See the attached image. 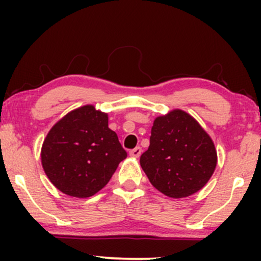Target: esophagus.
<instances>
[{"mask_svg":"<svg viewBox=\"0 0 261 261\" xmlns=\"http://www.w3.org/2000/svg\"><path fill=\"white\" fill-rule=\"evenodd\" d=\"M141 153H142V149H141V147H136V148L131 149V151H130V155H131V157H134V158H139Z\"/></svg>","mask_w":261,"mask_h":261,"instance_id":"1","label":"esophagus"}]
</instances>
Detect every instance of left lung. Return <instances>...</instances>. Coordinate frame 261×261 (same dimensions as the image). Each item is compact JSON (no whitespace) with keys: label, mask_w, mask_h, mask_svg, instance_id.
Instances as JSON below:
<instances>
[{"label":"left lung","mask_w":261,"mask_h":261,"mask_svg":"<svg viewBox=\"0 0 261 261\" xmlns=\"http://www.w3.org/2000/svg\"><path fill=\"white\" fill-rule=\"evenodd\" d=\"M140 164L158 191L181 199L205 187L216 168L217 152L201 125L190 114L174 109L154 119Z\"/></svg>","instance_id":"8db88e82"}]
</instances>
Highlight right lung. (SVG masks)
<instances>
[{"instance_id": "add662e5", "label": "right lung", "mask_w": 261, "mask_h": 261, "mask_svg": "<svg viewBox=\"0 0 261 261\" xmlns=\"http://www.w3.org/2000/svg\"><path fill=\"white\" fill-rule=\"evenodd\" d=\"M40 155L54 187L66 195L89 197L106 187L127 153L108 126V114L88 104L50 128Z\"/></svg>"}]
</instances>
